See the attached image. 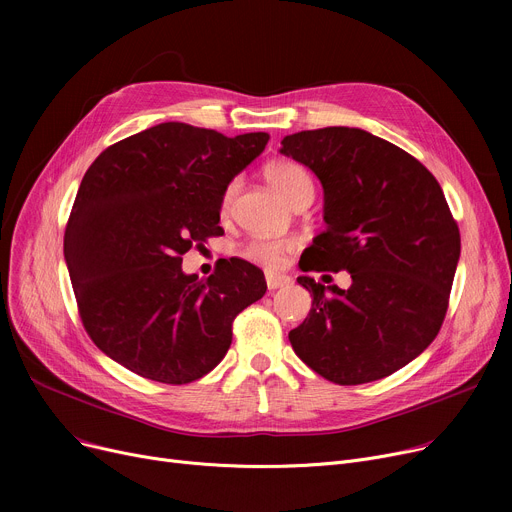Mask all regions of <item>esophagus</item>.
<instances>
[{
  "label": "esophagus",
  "instance_id": "34e87169",
  "mask_svg": "<svg viewBox=\"0 0 512 512\" xmlns=\"http://www.w3.org/2000/svg\"><path fill=\"white\" fill-rule=\"evenodd\" d=\"M265 282H267V288H270V290H278V288L288 286L290 278L282 276V274H265Z\"/></svg>",
  "mask_w": 512,
  "mask_h": 512
}]
</instances>
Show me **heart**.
Wrapping results in <instances>:
<instances>
[{"mask_svg":"<svg viewBox=\"0 0 512 512\" xmlns=\"http://www.w3.org/2000/svg\"><path fill=\"white\" fill-rule=\"evenodd\" d=\"M267 182H270L276 191L290 203V205H301L305 201L313 199V180L309 172L297 164V161L278 159L267 164L263 170ZM238 191V180H230L224 188L220 197V213L228 215L234 203ZM294 251L292 240H265V238H253L245 247H242V255L249 261L261 263L265 267H278L288 253Z\"/></svg>","mask_w":512,"mask_h":512,"instance_id":"obj_1","label":"heart"}]
</instances>
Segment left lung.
<instances>
[{"instance_id": "left-lung-1", "label": "left lung", "mask_w": 512, "mask_h": 512, "mask_svg": "<svg viewBox=\"0 0 512 512\" xmlns=\"http://www.w3.org/2000/svg\"><path fill=\"white\" fill-rule=\"evenodd\" d=\"M284 155L324 186L328 228L303 272H340L351 288L297 278L313 307L288 338L315 373L340 386L382 380L438 336L461 255V232L434 174L361 128L288 134Z\"/></svg>"}]
</instances>
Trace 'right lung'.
Segmentation results:
<instances>
[{
	"label": "right lung",
	"mask_w": 512,
	"mask_h": 512,
	"mask_svg": "<svg viewBox=\"0 0 512 512\" xmlns=\"http://www.w3.org/2000/svg\"><path fill=\"white\" fill-rule=\"evenodd\" d=\"M267 141V132L230 139L164 122L93 161L70 211L64 257L99 351L172 386L203 378L224 359L234 317L267 290L263 272L232 257L201 282L182 272V255L224 234V188Z\"/></svg>",
	"instance_id": "add662e5"
}]
</instances>
